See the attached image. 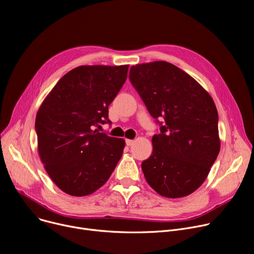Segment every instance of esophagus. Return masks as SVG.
I'll return each mask as SVG.
<instances>
[{
	"label": "esophagus",
	"instance_id": "34e87169",
	"mask_svg": "<svg viewBox=\"0 0 254 254\" xmlns=\"http://www.w3.org/2000/svg\"><path fill=\"white\" fill-rule=\"evenodd\" d=\"M133 143H134V140H131V139H126V144H127V146H131Z\"/></svg>",
	"mask_w": 254,
	"mask_h": 254
}]
</instances>
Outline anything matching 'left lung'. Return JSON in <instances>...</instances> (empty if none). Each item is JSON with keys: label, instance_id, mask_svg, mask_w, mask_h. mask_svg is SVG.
<instances>
[{"label": "left lung", "instance_id": "left-lung-1", "mask_svg": "<svg viewBox=\"0 0 254 254\" xmlns=\"http://www.w3.org/2000/svg\"><path fill=\"white\" fill-rule=\"evenodd\" d=\"M132 85L154 119L152 153L141 164L148 185L168 198L197 190L221 148L218 111L209 93L189 74L165 61L132 66Z\"/></svg>", "mask_w": 254, "mask_h": 254}]
</instances>
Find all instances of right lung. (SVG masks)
Listing matches in <instances>:
<instances>
[{
    "label": "right lung",
    "mask_w": 254,
    "mask_h": 254,
    "mask_svg": "<svg viewBox=\"0 0 254 254\" xmlns=\"http://www.w3.org/2000/svg\"><path fill=\"white\" fill-rule=\"evenodd\" d=\"M129 65L79 66L65 74L37 111V150L53 182L72 196L101 188L120 161L125 140L94 127L110 122L109 106Z\"/></svg>",
    "instance_id": "1"
}]
</instances>
